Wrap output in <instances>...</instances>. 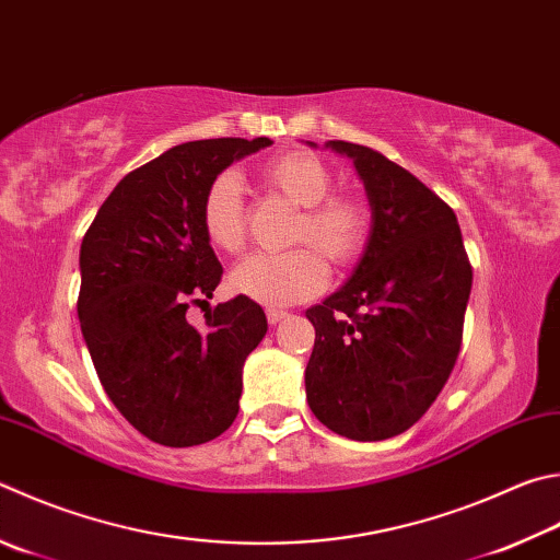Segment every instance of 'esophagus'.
<instances>
[{
	"label": "esophagus",
	"mask_w": 560,
	"mask_h": 560,
	"mask_svg": "<svg viewBox=\"0 0 560 560\" xmlns=\"http://www.w3.org/2000/svg\"><path fill=\"white\" fill-rule=\"evenodd\" d=\"M283 318H289V313H287V311H279V308H269V311H267V320H269L271 325L281 323Z\"/></svg>",
	"instance_id": "esophagus-1"
}]
</instances>
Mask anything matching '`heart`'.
Segmentation results:
<instances>
[{
  "label": "heart",
  "mask_w": 560,
  "mask_h": 560,
  "mask_svg": "<svg viewBox=\"0 0 560 560\" xmlns=\"http://www.w3.org/2000/svg\"><path fill=\"white\" fill-rule=\"evenodd\" d=\"M267 186L279 192L301 215L293 225V245H311L335 267H348L360 257L370 235V212L358 198L328 196L330 168L306 151L273 156L261 168ZM202 232L220 252H240L245 245V200L235 174H220L210 183L200 210ZM328 283L323 259L308 247L271 254L257 252L230 273V289L261 306H291L313 299Z\"/></svg>",
  "instance_id": "obj_1"
}]
</instances>
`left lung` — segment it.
Masks as SVG:
<instances>
[{
    "label": "left lung",
    "instance_id": "left-lung-1",
    "mask_svg": "<svg viewBox=\"0 0 560 560\" xmlns=\"http://www.w3.org/2000/svg\"><path fill=\"white\" fill-rule=\"evenodd\" d=\"M325 149L352 161L372 222L348 281L306 311V399L338 435L384 441L411 429L448 382L472 269L455 212L419 178L370 147Z\"/></svg>",
    "mask_w": 560,
    "mask_h": 560
}]
</instances>
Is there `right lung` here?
Here are the masks:
<instances>
[{
	"mask_svg": "<svg viewBox=\"0 0 560 560\" xmlns=\"http://www.w3.org/2000/svg\"><path fill=\"white\" fill-rule=\"evenodd\" d=\"M257 139L186 141L121 178L80 245L78 318L112 404L149 441L188 448L225 433L240 411L242 368L267 335L259 303L212 299L222 267L202 232V198L222 171L271 147Z\"/></svg>",
	"mask_w": 560,
	"mask_h": 560,
	"instance_id": "right-lung-1",
	"label": "right lung"
}]
</instances>
